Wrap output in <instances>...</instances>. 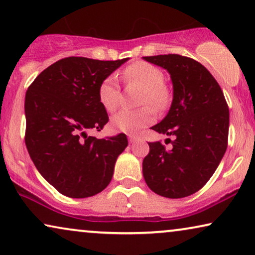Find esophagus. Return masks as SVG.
Here are the masks:
<instances>
[{
	"instance_id": "obj_1",
	"label": "esophagus",
	"mask_w": 255,
	"mask_h": 255,
	"mask_svg": "<svg viewBox=\"0 0 255 255\" xmlns=\"http://www.w3.org/2000/svg\"><path fill=\"white\" fill-rule=\"evenodd\" d=\"M138 139H139V138L137 137V135H134V134H130V135H128V141H130L131 144H132V142L137 141Z\"/></svg>"
}]
</instances>
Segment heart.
I'll use <instances>...</instances> for the list:
<instances>
[{"label": "heart", "instance_id": "b5f03b06", "mask_svg": "<svg viewBox=\"0 0 255 255\" xmlns=\"http://www.w3.org/2000/svg\"><path fill=\"white\" fill-rule=\"evenodd\" d=\"M123 78L127 81L138 83L144 88L142 103L151 104L158 110L168 106L170 100L169 89L165 85V75L156 66L146 61H137L128 66L123 71ZM100 103L107 111H115L121 102V90L118 79L115 74L107 76L99 87ZM154 121V110L152 107L141 109H123L114 115L111 125L115 130L135 133Z\"/></svg>", "mask_w": 255, "mask_h": 255}]
</instances>
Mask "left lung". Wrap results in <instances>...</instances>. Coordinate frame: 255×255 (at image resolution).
I'll return each instance as SVG.
<instances>
[{
	"mask_svg": "<svg viewBox=\"0 0 255 255\" xmlns=\"http://www.w3.org/2000/svg\"><path fill=\"white\" fill-rule=\"evenodd\" d=\"M169 73L173 101L167 116L152 130L168 137L173 147L148 142L142 175L160 196L182 198L196 193L217 169L228 147L230 114L224 94L211 73L180 54L144 57Z\"/></svg>",
	"mask_w": 255,
	"mask_h": 255,
	"instance_id": "1",
	"label": "left lung"
}]
</instances>
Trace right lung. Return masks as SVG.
Masks as SVG:
<instances>
[{
  "label": "right lung",
  "instance_id": "add662e5",
  "mask_svg": "<svg viewBox=\"0 0 255 255\" xmlns=\"http://www.w3.org/2000/svg\"><path fill=\"white\" fill-rule=\"evenodd\" d=\"M128 60L61 59L26 90L27 152L41 176L65 196H94L113 179L118 155L128 146L127 135L97 139L87 131H101L109 121L99 87Z\"/></svg>",
  "mask_w": 255,
  "mask_h": 255
}]
</instances>
